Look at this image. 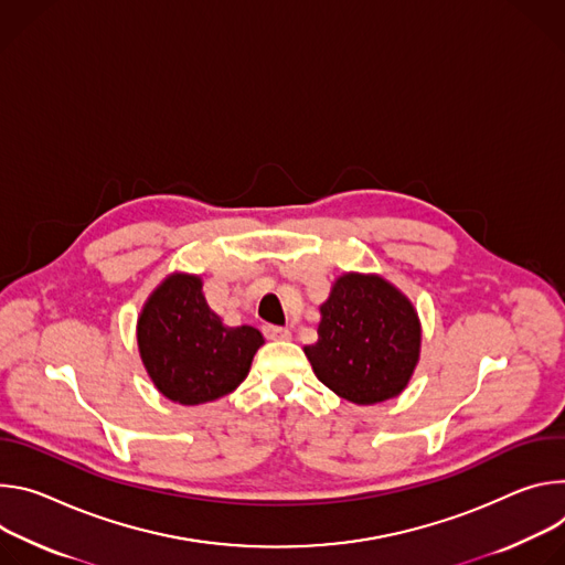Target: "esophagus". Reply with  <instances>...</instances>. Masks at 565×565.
Returning <instances> with one entry per match:
<instances>
[{
	"label": "esophagus",
	"instance_id": "34e87169",
	"mask_svg": "<svg viewBox=\"0 0 565 565\" xmlns=\"http://www.w3.org/2000/svg\"><path fill=\"white\" fill-rule=\"evenodd\" d=\"M263 332L271 341H287V339H291V332L287 328H278V326H265Z\"/></svg>",
	"mask_w": 565,
	"mask_h": 565
}]
</instances>
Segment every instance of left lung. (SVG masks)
<instances>
[{
	"instance_id": "1",
	"label": "left lung",
	"mask_w": 565,
	"mask_h": 565,
	"mask_svg": "<svg viewBox=\"0 0 565 565\" xmlns=\"http://www.w3.org/2000/svg\"><path fill=\"white\" fill-rule=\"evenodd\" d=\"M413 305L377 276H341L321 305L319 341L305 354L317 377L352 404L399 395L419 359Z\"/></svg>"
}]
</instances>
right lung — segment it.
<instances>
[{
  "mask_svg": "<svg viewBox=\"0 0 565 565\" xmlns=\"http://www.w3.org/2000/svg\"><path fill=\"white\" fill-rule=\"evenodd\" d=\"M139 352L154 386L172 402L198 406L235 391L265 343L256 328H226L209 307L198 276L174 274L146 302Z\"/></svg>",
  "mask_w": 565,
  "mask_h": 565,
  "instance_id": "obj_1",
  "label": "right lung"
}]
</instances>
